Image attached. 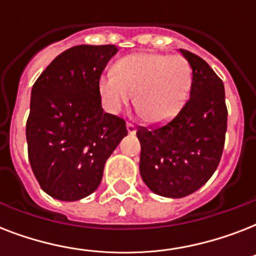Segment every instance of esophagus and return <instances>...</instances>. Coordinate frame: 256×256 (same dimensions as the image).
<instances>
[{
  "label": "esophagus",
  "mask_w": 256,
  "mask_h": 256,
  "mask_svg": "<svg viewBox=\"0 0 256 256\" xmlns=\"http://www.w3.org/2000/svg\"><path fill=\"white\" fill-rule=\"evenodd\" d=\"M126 128H128V134H136V126H134L132 124H130V122H128V124H126Z\"/></svg>",
  "instance_id": "obj_1"
}]
</instances>
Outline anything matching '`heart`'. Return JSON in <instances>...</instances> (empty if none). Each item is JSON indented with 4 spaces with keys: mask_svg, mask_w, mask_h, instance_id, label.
I'll use <instances>...</instances> for the list:
<instances>
[{
    "mask_svg": "<svg viewBox=\"0 0 256 256\" xmlns=\"http://www.w3.org/2000/svg\"><path fill=\"white\" fill-rule=\"evenodd\" d=\"M192 72L179 56L136 53L120 58L112 73L102 76L98 90L110 112L134 104L148 124H162L183 108L190 92Z\"/></svg>",
    "mask_w": 256,
    "mask_h": 256,
    "instance_id": "obj_1",
    "label": "heart"
}]
</instances>
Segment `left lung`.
I'll return each mask as SVG.
<instances>
[{"label": "left lung", "instance_id": "1", "mask_svg": "<svg viewBox=\"0 0 256 256\" xmlns=\"http://www.w3.org/2000/svg\"><path fill=\"white\" fill-rule=\"evenodd\" d=\"M192 69L190 98L160 128H140V176L158 195L183 198L200 188L216 170L224 146V86L206 61L179 50Z\"/></svg>", "mask_w": 256, "mask_h": 256}]
</instances>
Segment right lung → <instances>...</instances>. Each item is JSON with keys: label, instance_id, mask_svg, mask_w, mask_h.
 I'll use <instances>...</instances> for the list:
<instances>
[{"label": "right lung", "instance_id": "add662e5", "mask_svg": "<svg viewBox=\"0 0 256 256\" xmlns=\"http://www.w3.org/2000/svg\"><path fill=\"white\" fill-rule=\"evenodd\" d=\"M114 45H80L61 53L32 88L26 122L32 170L46 194L78 200L98 188L106 160L128 136L124 120L104 112L100 74Z\"/></svg>", "mask_w": 256, "mask_h": 256}]
</instances>
